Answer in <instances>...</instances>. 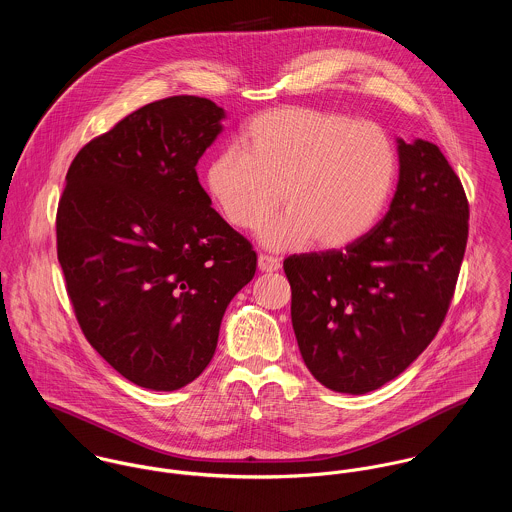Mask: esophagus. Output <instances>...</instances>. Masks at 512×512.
I'll return each mask as SVG.
<instances>
[{
  "mask_svg": "<svg viewBox=\"0 0 512 512\" xmlns=\"http://www.w3.org/2000/svg\"><path fill=\"white\" fill-rule=\"evenodd\" d=\"M258 268L260 272H278L280 270V260L268 254H260L258 256Z\"/></svg>",
  "mask_w": 512,
  "mask_h": 512,
  "instance_id": "34e87169",
  "label": "esophagus"
}]
</instances>
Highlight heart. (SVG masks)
I'll return each instance as SVG.
<instances>
[{
  "label": "heart",
  "mask_w": 512,
  "mask_h": 512,
  "mask_svg": "<svg viewBox=\"0 0 512 512\" xmlns=\"http://www.w3.org/2000/svg\"><path fill=\"white\" fill-rule=\"evenodd\" d=\"M396 175V151L372 122L335 112L284 106L254 116L236 149L207 165V189L232 226L254 230L280 203L260 240L272 250L315 238L339 248L361 238L380 217Z\"/></svg>",
  "instance_id": "b5f03b06"
}]
</instances>
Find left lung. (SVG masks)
<instances>
[{"label": "left lung", "mask_w": 512, "mask_h": 512, "mask_svg": "<svg viewBox=\"0 0 512 512\" xmlns=\"http://www.w3.org/2000/svg\"><path fill=\"white\" fill-rule=\"evenodd\" d=\"M396 144L400 173L386 217L345 250L284 260L303 363L343 394L384 386L424 353L467 246V197L439 147Z\"/></svg>", "instance_id": "left-lung-1"}]
</instances>
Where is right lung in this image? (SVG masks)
<instances>
[{"instance_id": "obj_1", "label": "right lung", "mask_w": 512, "mask_h": 512, "mask_svg": "<svg viewBox=\"0 0 512 512\" xmlns=\"http://www.w3.org/2000/svg\"><path fill=\"white\" fill-rule=\"evenodd\" d=\"M209 98L142 106L82 147L57 211V256L78 325L130 382L171 392L211 363L256 252L211 207L197 163L222 132Z\"/></svg>"}]
</instances>
